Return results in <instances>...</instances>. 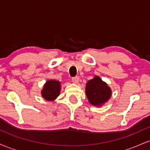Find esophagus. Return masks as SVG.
Listing matches in <instances>:
<instances>
[{
    "label": "esophagus",
    "mask_w": 150,
    "mask_h": 150,
    "mask_svg": "<svg viewBox=\"0 0 150 150\" xmlns=\"http://www.w3.org/2000/svg\"><path fill=\"white\" fill-rule=\"evenodd\" d=\"M72 81H73V82H74V83H77V82H79V77H73V78H72Z\"/></svg>",
    "instance_id": "34e87169"
}]
</instances>
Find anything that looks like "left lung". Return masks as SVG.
Segmentation results:
<instances>
[{
    "label": "left lung",
    "instance_id": "obj_1",
    "mask_svg": "<svg viewBox=\"0 0 150 150\" xmlns=\"http://www.w3.org/2000/svg\"><path fill=\"white\" fill-rule=\"evenodd\" d=\"M85 92L89 102L99 106L108 101L111 94V89L97 76L87 82Z\"/></svg>",
    "mask_w": 150,
    "mask_h": 150
}]
</instances>
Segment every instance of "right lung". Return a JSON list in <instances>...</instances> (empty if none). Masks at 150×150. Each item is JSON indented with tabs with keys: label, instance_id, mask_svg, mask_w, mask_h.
Here are the masks:
<instances>
[{
	"label": "right lung",
	"instance_id": "1",
	"mask_svg": "<svg viewBox=\"0 0 150 150\" xmlns=\"http://www.w3.org/2000/svg\"><path fill=\"white\" fill-rule=\"evenodd\" d=\"M60 82L56 80H49L44 86L42 94L47 101H53L59 95L61 90Z\"/></svg>",
	"mask_w": 150,
	"mask_h": 150
}]
</instances>
